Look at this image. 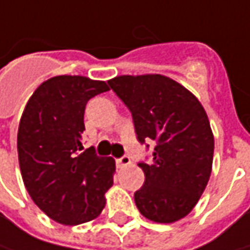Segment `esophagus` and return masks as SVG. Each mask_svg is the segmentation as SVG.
<instances>
[{"label":"esophagus","instance_id":"obj_1","mask_svg":"<svg viewBox=\"0 0 250 250\" xmlns=\"http://www.w3.org/2000/svg\"><path fill=\"white\" fill-rule=\"evenodd\" d=\"M115 164H117V167L118 168L126 167V166H129L130 164V157L125 154V156H122L120 159H115Z\"/></svg>","mask_w":250,"mask_h":250}]
</instances>
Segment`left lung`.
<instances>
[{
	"instance_id": "8db88e82",
	"label": "left lung",
	"mask_w": 250,
	"mask_h": 250,
	"mask_svg": "<svg viewBox=\"0 0 250 250\" xmlns=\"http://www.w3.org/2000/svg\"><path fill=\"white\" fill-rule=\"evenodd\" d=\"M132 114L140 145L154 143L149 164L139 161L145 184L135 192L139 211L156 223L190 213L211 174L214 138L197 99L163 75L118 76L108 81Z\"/></svg>"
}]
</instances>
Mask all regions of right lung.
Instances as JSON below:
<instances>
[{"label": "right lung", "instance_id": "add662e5", "mask_svg": "<svg viewBox=\"0 0 250 250\" xmlns=\"http://www.w3.org/2000/svg\"><path fill=\"white\" fill-rule=\"evenodd\" d=\"M105 82L55 76L42 83L24 107L18 156L24 187L51 220L78 226L99 216L112 187L115 161L83 147L84 108L108 91Z\"/></svg>", "mask_w": 250, "mask_h": 250}]
</instances>
